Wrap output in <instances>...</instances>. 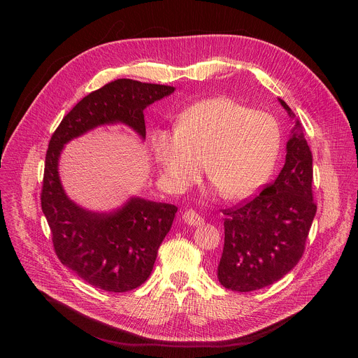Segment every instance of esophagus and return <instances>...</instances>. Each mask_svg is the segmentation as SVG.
Segmentation results:
<instances>
[{
	"instance_id": "1",
	"label": "esophagus",
	"mask_w": 358,
	"mask_h": 358,
	"mask_svg": "<svg viewBox=\"0 0 358 358\" xmlns=\"http://www.w3.org/2000/svg\"><path fill=\"white\" fill-rule=\"evenodd\" d=\"M182 220L185 224H188L189 227H195V225H202L203 224V220L202 217L194 211V210H187L184 214H182Z\"/></svg>"
}]
</instances>
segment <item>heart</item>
<instances>
[{
  "label": "heart",
  "mask_w": 358,
  "mask_h": 358,
  "mask_svg": "<svg viewBox=\"0 0 358 358\" xmlns=\"http://www.w3.org/2000/svg\"><path fill=\"white\" fill-rule=\"evenodd\" d=\"M280 131L264 112L249 110L229 97H214L180 115L177 130H159L152 151L176 191L195 182L203 170L227 199L257 191L271 174L279 155Z\"/></svg>",
  "instance_id": "heart-1"
}]
</instances>
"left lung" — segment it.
I'll list each match as a JSON object with an SVG mask.
<instances>
[{"label":"left lung","mask_w":358,"mask_h":358,"mask_svg":"<svg viewBox=\"0 0 358 358\" xmlns=\"http://www.w3.org/2000/svg\"><path fill=\"white\" fill-rule=\"evenodd\" d=\"M282 106L293 116L290 108ZM299 122L294 129H299ZM278 178L253 198L222 210L224 250L220 283L235 292L266 287L290 272L306 249L317 206L313 199V159L303 133L287 141Z\"/></svg>","instance_id":"obj_1"}]
</instances>
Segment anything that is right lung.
<instances>
[{
    "instance_id": "add662e5",
    "label": "right lung",
    "mask_w": 358,
    "mask_h": 358,
    "mask_svg": "<svg viewBox=\"0 0 358 358\" xmlns=\"http://www.w3.org/2000/svg\"><path fill=\"white\" fill-rule=\"evenodd\" d=\"M174 92V86L117 79L87 96L62 119L49 140L41 207L58 259L89 285L123 293L141 286L155 266L159 248L171 229L173 203L131 198L109 214L90 213L64 192L58 160L62 147L87 130L122 122L145 137L144 109Z\"/></svg>"
}]
</instances>
